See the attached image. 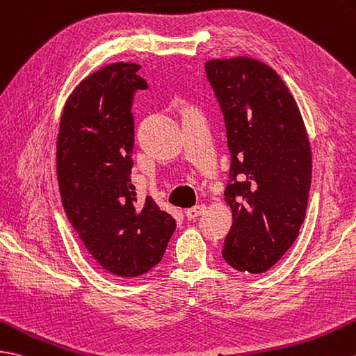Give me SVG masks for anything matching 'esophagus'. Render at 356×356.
Returning <instances> with one entry per match:
<instances>
[{"label":"esophagus","mask_w":356,"mask_h":356,"mask_svg":"<svg viewBox=\"0 0 356 356\" xmlns=\"http://www.w3.org/2000/svg\"><path fill=\"white\" fill-rule=\"evenodd\" d=\"M204 211H206V206L198 204V206H194V208H191V209H186L185 216L188 220H195L197 217H200Z\"/></svg>","instance_id":"obj_1"}]
</instances>
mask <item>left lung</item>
<instances>
[{
    "label": "left lung",
    "instance_id": "8db88e82",
    "mask_svg": "<svg viewBox=\"0 0 356 356\" xmlns=\"http://www.w3.org/2000/svg\"><path fill=\"white\" fill-rule=\"evenodd\" d=\"M226 124L230 152L225 200L232 227L222 258L264 273L296 241L308 206L312 159L294 97L268 65L252 57L204 65Z\"/></svg>",
    "mask_w": 356,
    "mask_h": 356
}]
</instances>
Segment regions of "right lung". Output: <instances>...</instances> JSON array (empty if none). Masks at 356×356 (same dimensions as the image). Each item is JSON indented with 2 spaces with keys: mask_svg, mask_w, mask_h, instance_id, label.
I'll list each match as a JSON object with an SVG mask.
<instances>
[{
  "mask_svg": "<svg viewBox=\"0 0 356 356\" xmlns=\"http://www.w3.org/2000/svg\"><path fill=\"white\" fill-rule=\"evenodd\" d=\"M136 63L117 62L81 80L65 103L57 135V180L74 230L103 270L117 277L150 271L176 220L147 197L138 202L134 95L147 89Z\"/></svg>",
  "mask_w": 356,
  "mask_h": 356,
  "instance_id": "right-lung-1",
  "label": "right lung"
}]
</instances>
